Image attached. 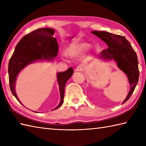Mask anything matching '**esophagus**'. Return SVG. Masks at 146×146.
Instances as JSON below:
<instances>
[{"label": "esophagus", "mask_w": 146, "mask_h": 146, "mask_svg": "<svg viewBox=\"0 0 146 146\" xmlns=\"http://www.w3.org/2000/svg\"><path fill=\"white\" fill-rule=\"evenodd\" d=\"M75 71H83V67L82 66H78V67L76 68Z\"/></svg>", "instance_id": "obj_1"}]
</instances>
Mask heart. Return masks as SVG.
<instances>
[{
	"mask_svg": "<svg viewBox=\"0 0 146 146\" xmlns=\"http://www.w3.org/2000/svg\"><path fill=\"white\" fill-rule=\"evenodd\" d=\"M90 48V45L86 42H73L68 46L66 53L71 57H76L84 53Z\"/></svg>",
	"mask_w": 146,
	"mask_h": 146,
	"instance_id": "heart-1",
	"label": "heart"
}]
</instances>
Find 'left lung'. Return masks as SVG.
<instances>
[{"mask_svg":"<svg viewBox=\"0 0 146 146\" xmlns=\"http://www.w3.org/2000/svg\"><path fill=\"white\" fill-rule=\"evenodd\" d=\"M91 33L108 46L107 49H104L100 52L98 58L105 61L113 60L118 68L127 76L131 86L129 94L122 104H124L131 97L138 83L139 71L137 54L130 42L123 36L105 31H94Z\"/></svg>","mask_w":146,"mask_h":146,"instance_id":"left-lung-1","label":"left lung"}]
</instances>
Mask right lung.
<instances>
[{"label":"right lung","instance_id":"right-lung-1","mask_svg":"<svg viewBox=\"0 0 146 146\" xmlns=\"http://www.w3.org/2000/svg\"><path fill=\"white\" fill-rule=\"evenodd\" d=\"M54 35V30L52 29H38L24 36L15 46L14 53L9 63V85L12 94L21 104L15 89L18 74L27 65L36 61L54 60V58L57 56L58 51V42L56 38L53 37ZM73 74L72 68H70L63 72L57 73L61 100L60 104L54 110L57 109L63 104L65 85Z\"/></svg>","mask_w":146,"mask_h":146}]
</instances>
